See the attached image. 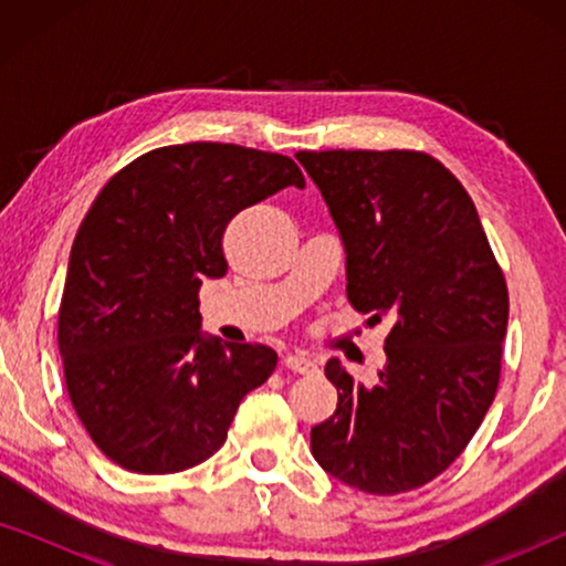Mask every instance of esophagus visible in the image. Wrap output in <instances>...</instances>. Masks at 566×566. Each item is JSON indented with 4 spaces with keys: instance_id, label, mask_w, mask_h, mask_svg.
I'll return each mask as SVG.
<instances>
[{
    "instance_id": "esophagus-1",
    "label": "esophagus",
    "mask_w": 566,
    "mask_h": 566,
    "mask_svg": "<svg viewBox=\"0 0 566 566\" xmlns=\"http://www.w3.org/2000/svg\"><path fill=\"white\" fill-rule=\"evenodd\" d=\"M283 366L293 370V374H314L316 370V363L312 358H306V355H285Z\"/></svg>"
}]
</instances>
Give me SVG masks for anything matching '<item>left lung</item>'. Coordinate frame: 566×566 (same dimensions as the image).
Instances as JSON below:
<instances>
[{
	"label": "left lung",
	"mask_w": 566,
	"mask_h": 566,
	"mask_svg": "<svg viewBox=\"0 0 566 566\" xmlns=\"http://www.w3.org/2000/svg\"><path fill=\"white\" fill-rule=\"evenodd\" d=\"M345 247L347 298L394 322L386 366L360 384L329 358L337 409L312 453L370 494L428 484L459 459L500 381L507 285L474 200L422 151H298Z\"/></svg>",
	"instance_id": "obj_1"
}]
</instances>
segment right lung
<instances>
[{"instance_id":"right-lung-1","label":"right lung","mask_w":566,"mask_h":566,"mask_svg":"<svg viewBox=\"0 0 566 566\" xmlns=\"http://www.w3.org/2000/svg\"><path fill=\"white\" fill-rule=\"evenodd\" d=\"M306 180L283 154L161 146L99 190L76 231L59 308L69 399L95 446L136 474L213 455L239 401L275 370L265 345L200 332L198 291L227 275L231 216Z\"/></svg>"}]
</instances>
